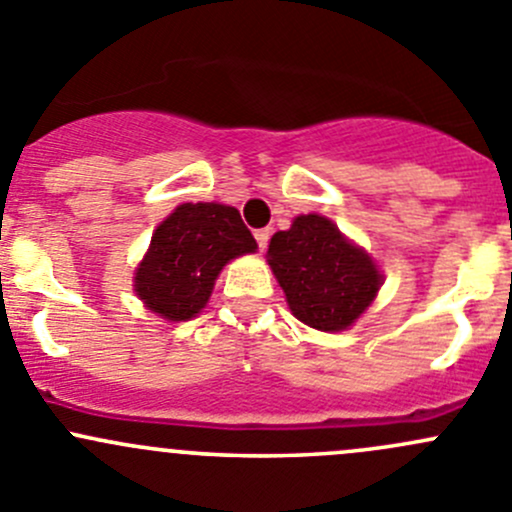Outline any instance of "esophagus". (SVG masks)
<instances>
[{"label":"esophagus","instance_id":"esophagus-1","mask_svg":"<svg viewBox=\"0 0 512 512\" xmlns=\"http://www.w3.org/2000/svg\"><path fill=\"white\" fill-rule=\"evenodd\" d=\"M270 227H262V230H255V240L260 250H267V242H270Z\"/></svg>","mask_w":512,"mask_h":512}]
</instances>
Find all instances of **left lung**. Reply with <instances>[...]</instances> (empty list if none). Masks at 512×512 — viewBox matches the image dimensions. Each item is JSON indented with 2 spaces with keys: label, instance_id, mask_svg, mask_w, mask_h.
Returning <instances> with one entry per match:
<instances>
[{
  "label": "left lung",
  "instance_id": "left-lung-1",
  "mask_svg": "<svg viewBox=\"0 0 512 512\" xmlns=\"http://www.w3.org/2000/svg\"><path fill=\"white\" fill-rule=\"evenodd\" d=\"M267 262L299 322L319 332L349 329L374 302L376 262L324 215H299L272 235Z\"/></svg>",
  "mask_w": 512,
  "mask_h": 512
}]
</instances>
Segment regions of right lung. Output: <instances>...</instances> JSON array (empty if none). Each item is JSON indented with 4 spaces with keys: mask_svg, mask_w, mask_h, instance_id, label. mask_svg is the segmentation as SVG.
Instances as JSON below:
<instances>
[{
    "mask_svg": "<svg viewBox=\"0 0 512 512\" xmlns=\"http://www.w3.org/2000/svg\"><path fill=\"white\" fill-rule=\"evenodd\" d=\"M255 250V237L235 208L183 203L153 232L133 289L158 317L188 322L208 304L227 262Z\"/></svg>",
    "mask_w": 512,
    "mask_h": 512,
    "instance_id": "right-lung-1",
    "label": "right lung"
}]
</instances>
